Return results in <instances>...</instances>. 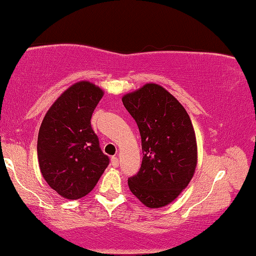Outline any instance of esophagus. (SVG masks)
Masks as SVG:
<instances>
[{"mask_svg":"<svg viewBox=\"0 0 256 256\" xmlns=\"http://www.w3.org/2000/svg\"><path fill=\"white\" fill-rule=\"evenodd\" d=\"M110 165H112L113 168H118V166H119V159H118V157L110 158Z\"/></svg>","mask_w":256,"mask_h":256,"instance_id":"34e87169","label":"esophagus"}]
</instances>
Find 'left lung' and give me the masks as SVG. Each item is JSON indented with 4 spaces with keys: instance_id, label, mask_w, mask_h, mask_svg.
<instances>
[{
    "instance_id": "obj_1",
    "label": "left lung",
    "mask_w": 256,
    "mask_h": 256,
    "mask_svg": "<svg viewBox=\"0 0 256 256\" xmlns=\"http://www.w3.org/2000/svg\"><path fill=\"white\" fill-rule=\"evenodd\" d=\"M136 121L143 159L129 190L148 208H162L188 186L198 164V146L184 106L158 84L148 83L122 97Z\"/></svg>"
}]
</instances>
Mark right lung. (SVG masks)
Returning <instances> with one entry per match:
<instances>
[{
	"label": "right lung",
	"mask_w": 256,
	"mask_h": 256,
	"mask_svg": "<svg viewBox=\"0 0 256 256\" xmlns=\"http://www.w3.org/2000/svg\"><path fill=\"white\" fill-rule=\"evenodd\" d=\"M102 96V88L88 80L75 83L55 100L40 126V171L64 198L88 194L110 164L91 127L92 113Z\"/></svg>",
	"instance_id": "1"
}]
</instances>
